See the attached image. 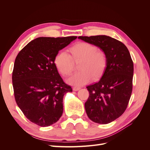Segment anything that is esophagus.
<instances>
[{"label":"esophagus","instance_id":"34e87169","mask_svg":"<svg viewBox=\"0 0 150 150\" xmlns=\"http://www.w3.org/2000/svg\"><path fill=\"white\" fill-rule=\"evenodd\" d=\"M81 88H79V87H74L73 88H72V90L74 91H79Z\"/></svg>","mask_w":150,"mask_h":150}]
</instances>
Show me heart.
<instances>
[{"mask_svg":"<svg viewBox=\"0 0 150 150\" xmlns=\"http://www.w3.org/2000/svg\"><path fill=\"white\" fill-rule=\"evenodd\" d=\"M88 42H81L71 47V56L65 50H61L56 54L54 63L58 71L64 76H69L73 70L74 62L81 61L79 72L72 75L67 82L77 86H83L98 79L105 69L107 64L106 54Z\"/></svg>","mask_w":150,"mask_h":150,"instance_id":"heart-1","label":"heart"}]
</instances>
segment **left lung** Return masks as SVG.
<instances>
[{"instance_id":"obj_1","label":"left lung","mask_w":150,"mask_h":150,"mask_svg":"<svg viewBox=\"0 0 150 150\" xmlns=\"http://www.w3.org/2000/svg\"><path fill=\"white\" fill-rule=\"evenodd\" d=\"M78 39L94 45L106 54L107 64L98 83L87 86L89 96L85 103L89 118L108 124L121 116L132 93L133 62L125 45L107 35L79 36Z\"/></svg>"}]
</instances>
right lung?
<instances>
[{
	"label": "right lung",
	"instance_id": "right-lung-1",
	"mask_svg": "<svg viewBox=\"0 0 150 150\" xmlns=\"http://www.w3.org/2000/svg\"><path fill=\"white\" fill-rule=\"evenodd\" d=\"M76 38H36L16 58L12 72L16 101L27 118L38 126L52 125L62 115L63 98L72 90L59 74L54 59Z\"/></svg>",
	"mask_w": 150,
	"mask_h": 150
}]
</instances>
